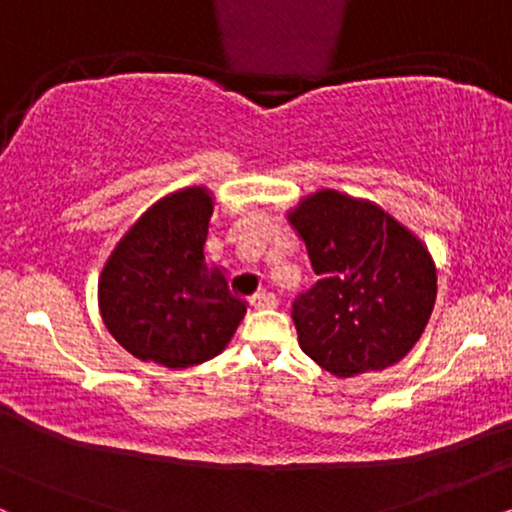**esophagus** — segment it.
Segmentation results:
<instances>
[{
	"label": "esophagus",
	"mask_w": 512,
	"mask_h": 512,
	"mask_svg": "<svg viewBox=\"0 0 512 512\" xmlns=\"http://www.w3.org/2000/svg\"><path fill=\"white\" fill-rule=\"evenodd\" d=\"M250 305L255 310H272V308H276V305H279V298H276L274 293H260V296L252 298Z\"/></svg>",
	"instance_id": "1"
}]
</instances>
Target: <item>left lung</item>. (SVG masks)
<instances>
[{
	"label": "left lung",
	"mask_w": 512,
	"mask_h": 512,
	"mask_svg": "<svg viewBox=\"0 0 512 512\" xmlns=\"http://www.w3.org/2000/svg\"><path fill=\"white\" fill-rule=\"evenodd\" d=\"M289 221L320 276L291 310L305 354L337 378L402 361L436 303L426 245L378 204L337 190L303 197Z\"/></svg>",
	"instance_id": "obj_1"
}]
</instances>
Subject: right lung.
Here are the masks:
<instances>
[{
    "mask_svg": "<svg viewBox=\"0 0 512 512\" xmlns=\"http://www.w3.org/2000/svg\"><path fill=\"white\" fill-rule=\"evenodd\" d=\"M211 214L207 187H185L146 209L110 252L98 305L132 356L190 368L219 356L236 334L248 308L223 269L204 260Z\"/></svg>",
    "mask_w": 512,
    "mask_h": 512,
    "instance_id": "1",
    "label": "right lung"
}]
</instances>
